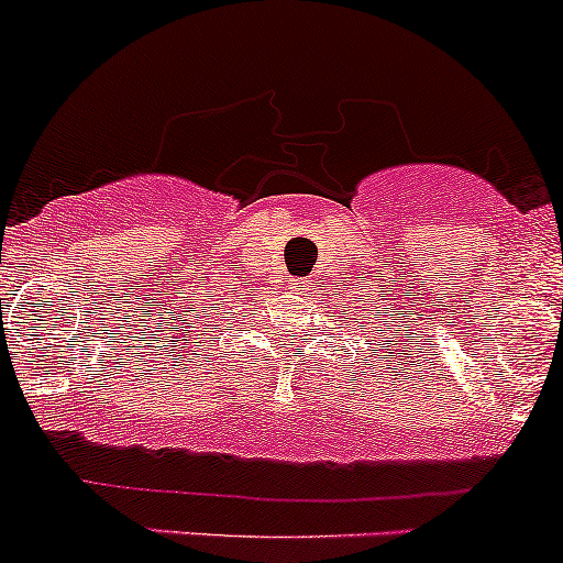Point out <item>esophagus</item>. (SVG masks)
<instances>
[{
	"label": "esophagus",
	"instance_id": "esophagus-1",
	"mask_svg": "<svg viewBox=\"0 0 563 563\" xmlns=\"http://www.w3.org/2000/svg\"><path fill=\"white\" fill-rule=\"evenodd\" d=\"M294 288H302V291H305V288H308V280H302V277H297V280H294Z\"/></svg>",
	"mask_w": 563,
	"mask_h": 563
}]
</instances>
